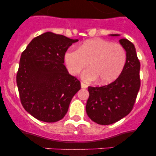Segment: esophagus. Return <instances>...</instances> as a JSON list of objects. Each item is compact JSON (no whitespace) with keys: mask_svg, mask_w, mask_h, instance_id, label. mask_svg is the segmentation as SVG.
I'll use <instances>...</instances> for the list:
<instances>
[{"mask_svg":"<svg viewBox=\"0 0 156 156\" xmlns=\"http://www.w3.org/2000/svg\"><path fill=\"white\" fill-rule=\"evenodd\" d=\"M81 88H88V85H87L86 84H85V83H84V82H81Z\"/></svg>","mask_w":156,"mask_h":156,"instance_id":"1","label":"esophagus"}]
</instances>
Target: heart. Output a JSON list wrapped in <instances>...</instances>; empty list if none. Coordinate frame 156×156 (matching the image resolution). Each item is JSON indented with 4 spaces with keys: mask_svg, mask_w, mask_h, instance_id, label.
Instances as JSON below:
<instances>
[{
    "mask_svg": "<svg viewBox=\"0 0 156 156\" xmlns=\"http://www.w3.org/2000/svg\"><path fill=\"white\" fill-rule=\"evenodd\" d=\"M70 73L77 75L84 71L83 79L92 81L98 79L101 85L113 82L122 73L127 62L126 49L119 44L101 38L91 39L81 44L78 50H69L65 56Z\"/></svg>",
    "mask_w": 156,
    "mask_h": 156,
    "instance_id": "1",
    "label": "heart"
}]
</instances>
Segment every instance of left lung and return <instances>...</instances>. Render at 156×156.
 I'll list each match as a JSON object with an SVG mask.
<instances>
[{"instance_id": "8db88e82", "label": "left lung", "mask_w": 156, "mask_h": 156, "mask_svg": "<svg viewBox=\"0 0 156 156\" xmlns=\"http://www.w3.org/2000/svg\"><path fill=\"white\" fill-rule=\"evenodd\" d=\"M119 42L127 54V62L122 73L108 85L88 88L87 115L93 122L103 126L113 124L129 115L140 88V62L135 46L126 38L121 39Z\"/></svg>"}]
</instances>
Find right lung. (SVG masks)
Instances as JSON below:
<instances>
[{
    "label": "right lung",
    "mask_w": 156,
    "mask_h": 156,
    "mask_svg": "<svg viewBox=\"0 0 156 156\" xmlns=\"http://www.w3.org/2000/svg\"><path fill=\"white\" fill-rule=\"evenodd\" d=\"M78 41L46 32L34 37L21 54L17 88L21 105L35 119L45 122L62 119L81 88L64 65L65 52Z\"/></svg>",
    "instance_id": "1"
}]
</instances>
